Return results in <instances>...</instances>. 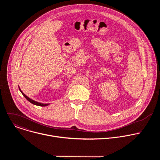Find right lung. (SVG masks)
I'll list each match as a JSON object with an SVG mask.
<instances>
[{
    "label": "right lung",
    "mask_w": 160,
    "mask_h": 160,
    "mask_svg": "<svg viewBox=\"0 0 160 160\" xmlns=\"http://www.w3.org/2000/svg\"><path fill=\"white\" fill-rule=\"evenodd\" d=\"M19 90L21 91V92L22 93V94L23 95V96L29 101V102H30L31 103H32V104H35V105H37V106H48V104H42V103H40V102H36V101H33V100H32V99H31L30 98H29L28 97H27L25 94H24L23 93H22V91L20 90V88H19Z\"/></svg>",
    "instance_id": "obj_1"
}]
</instances>
